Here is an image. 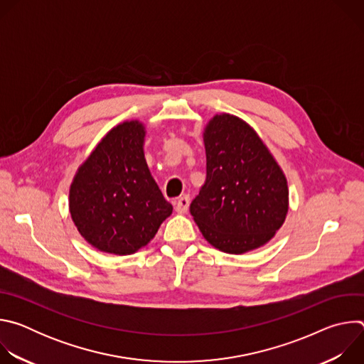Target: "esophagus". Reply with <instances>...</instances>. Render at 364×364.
<instances>
[{
	"label": "esophagus",
	"mask_w": 364,
	"mask_h": 364,
	"mask_svg": "<svg viewBox=\"0 0 364 364\" xmlns=\"http://www.w3.org/2000/svg\"><path fill=\"white\" fill-rule=\"evenodd\" d=\"M188 203H190V197L187 194L178 197L177 201H176V205H174L176 212L177 213H186L187 209H188Z\"/></svg>",
	"instance_id": "esophagus-1"
}]
</instances>
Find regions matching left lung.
Returning a JSON list of instances; mask_svg holds the SVG:
<instances>
[{
    "mask_svg": "<svg viewBox=\"0 0 364 364\" xmlns=\"http://www.w3.org/2000/svg\"><path fill=\"white\" fill-rule=\"evenodd\" d=\"M205 181L190 204L204 239L240 255L264 246L285 222L287 178L252 127L220 114L204 134Z\"/></svg>",
    "mask_w": 364,
    "mask_h": 364,
    "instance_id": "left-lung-1",
    "label": "left lung"
}]
</instances>
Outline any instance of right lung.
<instances>
[{
    "label": "right lung",
    "instance_id": "add662e5",
    "mask_svg": "<svg viewBox=\"0 0 364 364\" xmlns=\"http://www.w3.org/2000/svg\"><path fill=\"white\" fill-rule=\"evenodd\" d=\"M145 127L112 128L79 167L69 209L79 233L96 249L131 255L145 246L173 213L144 157Z\"/></svg>",
    "mask_w": 364,
    "mask_h": 364
}]
</instances>
